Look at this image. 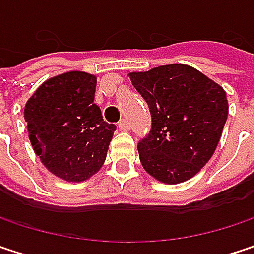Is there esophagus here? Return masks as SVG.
<instances>
[{
    "label": "esophagus",
    "instance_id": "obj_1",
    "mask_svg": "<svg viewBox=\"0 0 254 254\" xmlns=\"http://www.w3.org/2000/svg\"><path fill=\"white\" fill-rule=\"evenodd\" d=\"M119 129H121V130H129V129H130L129 121H127V119H121V122H119Z\"/></svg>",
    "mask_w": 254,
    "mask_h": 254
}]
</instances>
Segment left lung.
<instances>
[{
  "label": "left lung",
  "mask_w": 254,
  "mask_h": 254,
  "mask_svg": "<svg viewBox=\"0 0 254 254\" xmlns=\"http://www.w3.org/2000/svg\"><path fill=\"white\" fill-rule=\"evenodd\" d=\"M129 77L148 104L152 122L150 133L138 142L142 167L163 183L189 180L218 145L228 116L224 88L183 64Z\"/></svg>",
  "instance_id": "left-lung-1"
}]
</instances>
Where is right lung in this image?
Here are the masks:
<instances>
[{"label":"right lung","instance_id":"right-lung-1","mask_svg":"<svg viewBox=\"0 0 254 254\" xmlns=\"http://www.w3.org/2000/svg\"><path fill=\"white\" fill-rule=\"evenodd\" d=\"M97 78L69 71L45 81L24 107L29 139L52 174L84 182L103 166L116 127L94 103Z\"/></svg>","mask_w":254,"mask_h":254}]
</instances>
